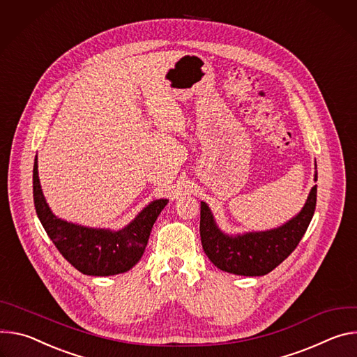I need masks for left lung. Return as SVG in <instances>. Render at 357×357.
<instances>
[{
    "instance_id": "1",
    "label": "left lung",
    "mask_w": 357,
    "mask_h": 357,
    "mask_svg": "<svg viewBox=\"0 0 357 357\" xmlns=\"http://www.w3.org/2000/svg\"><path fill=\"white\" fill-rule=\"evenodd\" d=\"M316 169V162H314ZM313 180H318L314 172ZM316 207V184L302 210L285 224L240 234L224 232L206 202H202L200 235L206 255L221 271L243 276H262L285 261L306 232Z\"/></svg>"
}]
</instances>
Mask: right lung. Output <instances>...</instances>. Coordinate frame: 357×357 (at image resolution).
I'll return each mask as SVG.
<instances>
[{
    "label": "right lung",
    "instance_id": "1",
    "mask_svg": "<svg viewBox=\"0 0 357 357\" xmlns=\"http://www.w3.org/2000/svg\"><path fill=\"white\" fill-rule=\"evenodd\" d=\"M33 204L39 221L62 257L79 272L92 276H110L132 269L143 257L150 231L167 199L149 203L121 229L93 228L56 217L50 208L38 176V155L32 172Z\"/></svg>",
    "mask_w": 357,
    "mask_h": 357
}]
</instances>
